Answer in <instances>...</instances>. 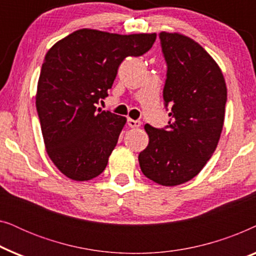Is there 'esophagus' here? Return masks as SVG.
I'll use <instances>...</instances> for the list:
<instances>
[{
  "label": "esophagus",
  "instance_id": "esophagus-1",
  "mask_svg": "<svg viewBox=\"0 0 256 256\" xmlns=\"http://www.w3.org/2000/svg\"><path fill=\"white\" fill-rule=\"evenodd\" d=\"M127 124L130 128H138L141 126V121L138 120H132V118H128Z\"/></svg>",
  "mask_w": 256,
  "mask_h": 256
}]
</instances>
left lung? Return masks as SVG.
<instances>
[{"mask_svg": "<svg viewBox=\"0 0 256 256\" xmlns=\"http://www.w3.org/2000/svg\"><path fill=\"white\" fill-rule=\"evenodd\" d=\"M168 71L163 90L170 120L166 128L146 124L149 143L140 152L143 174L163 186L186 183L200 172L222 134L226 82L211 56L177 32L160 34Z\"/></svg>", "mask_w": 256, "mask_h": 256, "instance_id": "1", "label": "left lung"}]
</instances>
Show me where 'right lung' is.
<instances>
[{"label":"right lung","instance_id":"add662e5","mask_svg":"<svg viewBox=\"0 0 256 256\" xmlns=\"http://www.w3.org/2000/svg\"><path fill=\"white\" fill-rule=\"evenodd\" d=\"M156 34H118L80 29L48 51L36 107L46 152L73 180H90L106 168L127 118L96 110L126 57L152 48Z\"/></svg>","mask_w":256,"mask_h":256}]
</instances>
